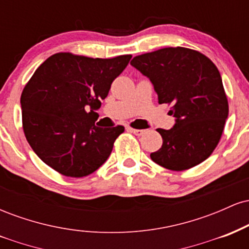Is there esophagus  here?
I'll list each match as a JSON object with an SVG mask.
<instances>
[{
	"mask_svg": "<svg viewBox=\"0 0 249 249\" xmlns=\"http://www.w3.org/2000/svg\"><path fill=\"white\" fill-rule=\"evenodd\" d=\"M127 130L130 131V132L136 134V136H142V134H144L145 132V130H139V128H132V127H127Z\"/></svg>",
	"mask_w": 249,
	"mask_h": 249,
	"instance_id": "1",
	"label": "esophagus"
}]
</instances>
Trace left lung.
<instances>
[{
    "mask_svg": "<svg viewBox=\"0 0 249 249\" xmlns=\"http://www.w3.org/2000/svg\"><path fill=\"white\" fill-rule=\"evenodd\" d=\"M132 67L150 78L159 104L172 105L176 125L158 128L162 145L151 159L171 171L206 160L219 144L228 117V101L215 64L199 51L164 48L136 56Z\"/></svg>",
    "mask_w": 249,
    "mask_h": 249,
    "instance_id": "1",
    "label": "left lung"
}]
</instances>
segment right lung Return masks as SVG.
Returning <instances> with one entry per match:
<instances>
[{"mask_svg":"<svg viewBox=\"0 0 249 249\" xmlns=\"http://www.w3.org/2000/svg\"><path fill=\"white\" fill-rule=\"evenodd\" d=\"M131 57L58 53L37 68L22 91V125L31 148L48 166L82 178L107 161L124 126H96L95 110Z\"/></svg>","mask_w":249,"mask_h":249,"instance_id":"add662e5","label":"right lung"}]
</instances>
